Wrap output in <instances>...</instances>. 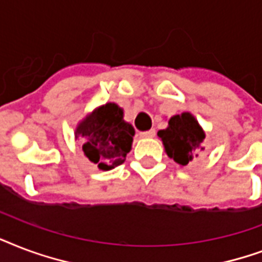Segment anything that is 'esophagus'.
<instances>
[{
  "mask_svg": "<svg viewBox=\"0 0 262 262\" xmlns=\"http://www.w3.org/2000/svg\"><path fill=\"white\" fill-rule=\"evenodd\" d=\"M156 135V129H149V131H143V133L139 134L141 138H151Z\"/></svg>",
  "mask_w": 262,
  "mask_h": 262,
  "instance_id": "34e87169",
  "label": "esophagus"
}]
</instances>
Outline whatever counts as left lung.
Masks as SVG:
<instances>
[{
    "label": "left lung",
    "instance_id": "obj_1",
    "mask_svg": "<svg viewBox=\"0 0 262 262\" xmlns=\"http://www.w3.org/2000/svg\"><path fill=\"white\" fill-rule=\"evenodd\" d=\"M157 135L165 146L168 157L180 165H187L201 150H204L205 133L188 112L171 117L168 128L159 131Z\"/></svg>",
    "mask_w": 262,
    "mask_h": 262
}]
</instances>
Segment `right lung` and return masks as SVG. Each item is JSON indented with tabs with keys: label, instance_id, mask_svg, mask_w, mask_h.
Wrapping results in <instances>:
<instances>
[{
	"label": "right lung",
	"instance_id": "right-lung-1",
	"mask_svg": "<svg viewBox=\"0 0 262 262\" xmlns=\"http://www.w3.org/2000/svg\"><path fill=\"white\" fill-rule=\"evenodd\" d=\"M134 134L133 125L123 120V109L111 102L95 109L76 128L86 157L103 171L124 163Z\"/></svg>",
	"mask_w": 262,
	"mask_h": 262
}]
</instances>
